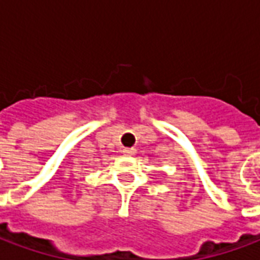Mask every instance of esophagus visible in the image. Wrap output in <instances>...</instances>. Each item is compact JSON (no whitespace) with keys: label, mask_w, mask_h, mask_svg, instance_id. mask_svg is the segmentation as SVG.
Here are the masks:
<instances>
[{"label":"esophagus","mask_w":260,"mask_h":260,"mask_svg":"<svg viewBox=\"0 0 260 260\" xmlns=\"http://www.w3.org/2000/svg\"><path fill=\"white\" fill-rule=\"evenodd\" d=\"M122 153H124L125 156H134L136 153V150L134 147H124V149H122Z\"/></svg>","instance_id":"esophagus-1"}]
</instances>
